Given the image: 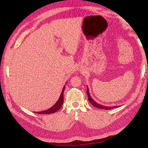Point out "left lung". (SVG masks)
<instances>
[{
	"label": "left lung",
	"mask_w": 148,
	"mask_h": 148,
	"mask_svg": "<svg viewBox=\"0 0 148 148\" xmlns=\"http://www.w3.org/2000/svg\"><path fill=\"white\" fill-rule=\"evenodd\" d=\"M87 97H88L89 101L91 102V104L95 107L98 108H101V109H104V110H110L112 108H114L117 107V106H103V105H101L99 103H97V102H95L94 100L92 99L91 95H90L89 92V88L87 86Z\"/></svg>",
	"instance_id": "obj_1"
}]
</instances>
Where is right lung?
I'll use <instances>...</instances> for the list:
<instances>
[{
    "label": "right lung",
    "instance_id": "1",
    "mask_svg": "<svg viewBox=\"0 0 148 148\" xmlns=\"http://www.w3.org/2000/svg\"><path fill=\"white\" fill-rule=\"evenodd\" d=\"M64 88H65V86L63 87V89L62 90L61 96H60L59 99L57 102L53 106L50 108L47 109L46 110H44V111H41V112H36V114H53L55 112H56L57 111L61 108L62 104H63V101H64Z\"/></svg>",
    "mask_w": 148,
    "mask_h": 148
}]
</instances>
